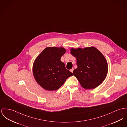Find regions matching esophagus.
Wrapping results in <instances>:
<instances>
[{"label": "esophagus", "mask_w": 127, "mask_h": 127, "mask_svg": "<svg viewBox=\"0 0 127 127\" xmlns=\"http://www.w3.org/2000/svg\"><path fill=\"white\" fill-rule=\"evenodd\" d=\"M73 70H74V68H71V69H70V71L71 72H73Z\"/></svg>", "instance_id": "34e87169"}]
</instances>
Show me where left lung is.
<instances>
[{
	"mask_svg": "<svg viewBox=\"0 0 127 127\" xmlns=\"http://www.w3.org/2000/svg\"><path fill=\"white\" fill-rule=\"evenodd\" d=\"M70 53L76 58L78 67L74 69L73 74L83 88L94 89L103 82L107 76L108 68L107 61L100 51L90 47L71 48Z\"/></svg>",
	"mask_w": 127,
	"mask_h": 127,
	"instance_id": "1",
	"label": "left lung"
}]
</instances>
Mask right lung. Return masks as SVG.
<instances>
[{"label":"right lung","instance_id":"right-lung-1","mask_svg":"<svg viewBox=\"0 0 127 127\" xmlns=\"http://www.w3.org/2000/svg\"><path fill=\"white\" fill-rule=\"evenodd\" d=\"M63 47H48L35 60L34 77L41 87L49 91L59 89L72 73L65 67L60 59L65 53Z\"/></svg>","mask_w":127,"mask_h":127}]
</instances>
